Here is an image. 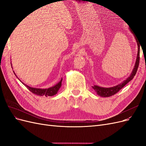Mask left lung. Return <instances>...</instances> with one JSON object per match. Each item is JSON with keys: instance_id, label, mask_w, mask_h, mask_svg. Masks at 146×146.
Segmentation results:
<instances>
[{"instance_id": "1", "label": "left lung", "mask_w": 146, "mask_h": 146, "mask_svg": "<svg viewBox=\"0 0 146 146\" xmlns=\"http://www.w3.org/2000/svg\"><path fill=\"white\" fill-rule=\"evenodd\" d=\"M133 33V32H132ZM134 34V33H133ZM136 38L135 35L134 34ZM136 42H137V44H138V55H137V57H136V63H135V66L133 68V71H132L130 76L127 78V80H124L123 82H122L121 83L119 84V85L114 86V87H111V88H103V87H100L98 86L94 85V86H92V88L96 91V92H97L99 96H101V97H104V98H107V97H110L111 96L114 94H116L118 91H120L122 88L127 83H129L130 80H131L133 79L135 76V74H136L137 70H138V66H139V52H140V45H141V42H139V41L138 40V39L136 38Z\"/></svg>"}]
</instances>
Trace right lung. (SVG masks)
Returning a JSON list of instances; mask_svg holds the SVG:
<instances>
[{
  "label": "right lung",
  "instance_id": "obj_1",
  "mask_svg": "<svg viewBox=\"0 0 146 146\" xmlns=\"http://www.w3.org/2000/svg\"><path fill=\"white\" fill-rule=\"evenodd\" d=\"M61 82H62V79H61V81L59 83H57L56 85L52 86L51 88H47V89H39V88H32V87H30L27 85H26L25 84H24V83L23 84L28 88L29 91H30L32 92V93L36 94L37 96H45L46 97H47V96H52L57 93V92H58V90L60 89L61 86Z\"/></svg>",
  "mask_w": 146,
  "mask_h": 146
}]
</instances>
